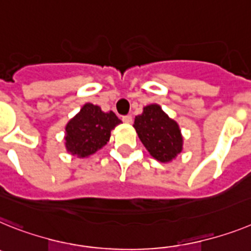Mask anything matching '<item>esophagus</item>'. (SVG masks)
Returning a JSON list of instances; mask_svg holds the SVG:
<instances>
[{
	"instance_id": "1",
	"label": "esophagus",
	"mask_w": 251,
	"mask_h": 251,
	"mask_svg": "<svg viewBox=\"0 0 251 251\" xmlns=\"http://www.w3.org/2000/svg\"><path fill=\"white\" fill-rule=\"evenodd\" d=\"M122 121H123L124 123L130 124V123H132V122H133V118H132V115H124V117L122 118Z\"/></svg>"
}]
</instances>
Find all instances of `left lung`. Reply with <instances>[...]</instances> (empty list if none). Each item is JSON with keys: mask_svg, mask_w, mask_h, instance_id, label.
I'll use <instances>...</instances> for the list:
<instances>
[{"mask_svg": "<svg viewBox=\"0 0 251 251\" xmlns=\"http://www.w3.org/2000/svg\"><path fill=\"white\" fill-rule=\"evenodd\" d=\"M141 142L150 155L160 162H170L183 150V137L175 121L157 104L147 105L133 124Z\"/></svg>", "mask_w": 251, "mask_h": 251, "instance_id": "8db88e82", "label": "left lung"}]
</instances>
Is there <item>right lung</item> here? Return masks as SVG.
Listing matches in <instances>:
<instances>
[{"instance_id":"add662e5","label":"right lung","mask_w":251,"mask_h":251,"mask_svg":"<svg viewBox=\"0 0 251 251\" xmlns=\"http://www.w3.org/2000/svg\"><path fill=\"white\" fill-rule=\"evenodd\" d=\"M121 119L113 113H104L100 106L87 102L66 126V149L77 157H89L104 147Z\"/></svg>"}]
</instances>
